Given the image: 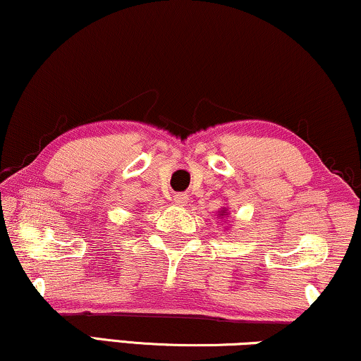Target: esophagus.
Returning <instances> with one entry per match:
<instances>
[{"label": "esophagus", "instance_id": "esophagus-1", "mask_svg": "<svg viewBox=\"0 0 361 361\" xmlns=\"http://www.w3.org/2000/svg\"><path fill=\"white\" fill-rule=\"evenodd\" d=\"M173 202H175V204H178V207H185L186 202H188V195L178 193L173 196Z\"/></svg>", "mask_w": 361, "mask_h": 361}]
</instances>
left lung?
I'll return each instance as SVG.
<instances>
[{
  "label": "left lung",
  "mask_w": 361,
  "mask_h": 361,
  "mask_svg": "<svg viewBox=\"0 0 361 361\" xmlns=\"http://www.w3.org/2000/svg\"><path fill=\"white\" fill-rule=\"evenodd\" d=\"M223 213H226V209H225V212H223Z\"/></svg>",
  "instance_id": "left-lung-1"
}]
</instances>
